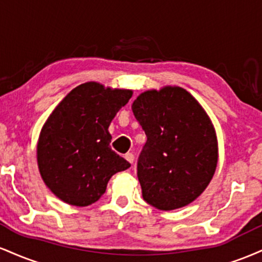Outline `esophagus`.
Returning <instances> with one entry per match:
<instances>
[{
	"instance_id": "esophagus-1",
	"label": "esophagus",
	"mask_w": 262,
	"mask_h": 262,
	"mask_svg": "<svg viewBox=\"0 0 262 262\" xmlns=\"http://www.w3.org/2000/svg\"><path fill=\"white\" fill-rule=\"evenodd\" d=\"M124 158L127 159V161L130 162V164H133V162H134V155L132 154V152H128V154H125Z\"/></svg>"
}]
</instances>
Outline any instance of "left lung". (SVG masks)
<instances>
[{"mask_svg":"<svg viewBox=\"0 0 262 262\" xmlns=\"http://www.w3.org/2000/svg\"><path fill=\"white\" fill-rule=\"evenodd\" d=\"M132 110L146 134L137 164L144 201L161 210L193 202L217 167V137L209 117L181 87L141 93Z\"/></svg>","mask_w":262,"mask_h":262,"instance_id":"obj_1","label":"left lung"}]
</instances>
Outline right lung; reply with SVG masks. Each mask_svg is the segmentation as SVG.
I'll list each match as a JSON object with an SVG mask.
<instances>
[{
  "label": "right lung",
  "instance_id": "right-lung-1",
  "mask_svg": "<svg viewBox=\"0 0 262 262\" xmlns=\"http://www.w3.org/2000/svg\"><path fill=\"white\" fill-rule=\"evenodd\" d=\"M132 95L130 90L82 83L47 119L38 141V166L45 185L60 200L77 207L95 203L111 177L130 167L111 148L108 127Z\"/></svg>",
  "mask_w": 262,
  "mask_h": 262
}]
</instances>
